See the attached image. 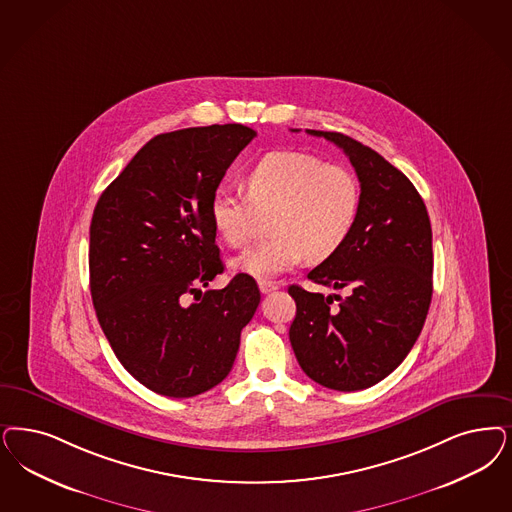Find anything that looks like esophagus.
<instances>
[{"label": "esophagus", "instance_id": "esophagus-1", "mask_svg": "<svg viewBox=\"0 0 512 512\" xmlns=\"http://www.w3.org/2000/svg\"><path fill=\"white\" fill-rule=\"evenodd\" d=\"M259 289H261V293H263V295H268V293H272V291H276V289H278V283L261 280V282H259Z\"/></svg>", "mask_w": 512, "mask_h": 512}]
</instances>
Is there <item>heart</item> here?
<instances>
[{
    "mask_svg": "<svg viewBox=\"0 0 512 512\" xmlns=\"http://www.w3.org/2000/svg\"><path fill=\"white\" fill-rule=\"evenodd\" d=\"M246 196L219 191L210 202L217 236L230 247L246 246L268 217L272 234L232 259V268L253 278H274L308 261L329 259L350 236L361 187L350 168L325 164L310 153L274 151L244 177Z\"/></svg>",
    "mask_w": 512,
    "mask_h": 512,
    "instance_id": "obj_1",
    "label": "heart"
}]
</instances>
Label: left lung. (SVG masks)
<instances>
[{
  "mask_svg": "<svg viewBox=\"0 0 512 512\" xmlns=\"http://www.w3.org/2000/svg\"><path fill=\"white\" fill-rule=\"evenodd\" d=\"M306 132L346 153L361 202L346 242L308 274L348 297L289 285L297 302L289 340L314 382L336 391L367 389L403 363L422 333L433 295L431 223L416 187L382 155L340 132Z\"/></svg>",
  "mask_w": 512,
  "mask_h": 512,
  "instance_id": "obj_1",
  "label": "left lung"
}]
</instances>
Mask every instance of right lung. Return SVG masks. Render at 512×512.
<instances>
[{"label":"right lung","instance_id":"obj_1","mask_svg":"<svg viewBox=\"0 0 512 512\" xmlns=\"http://www.w3.org/2000/svg\"><path fill=\"white\" fill-rule=\"evenodd\" d=\"M255 136L244 124L159 134L94 208L90 295L100 327L124 369L164 397H194L223 382L261 302L247 274L200 289L225 270L210 202ZM187 294L197 302L183 305Z\"/></svg>","mask_w":512,"mask_h":512}]
</instances>
